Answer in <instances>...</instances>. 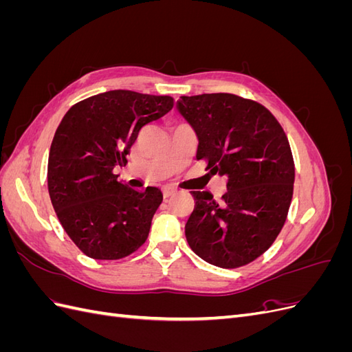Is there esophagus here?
Segmentation results:
<instances>
[{
  "instance_id": "esophagus-1",
  "label": "esophagus",
  "mask_w": 352,
  "mask_h": 352,
  "mask_svg": "<svg viewBox=\"0 0 352 352\" xmlns=\"http://www.w3.org/2000/svg\"><path fill=\"white\" fill-rule=\"evenodd\" d=\"M176 194V189L175 188H164L163 189V197L164 199H168L170 197H173Z\"/></svg>"
}]
</instances>
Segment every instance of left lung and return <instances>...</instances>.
Listing matches in <instances>:
<instances>
[{"instance_id": "left-lung-1", "label": "left lung", "mask_w": 352, "mask_h": 352, "mask_svg": "<svg viewBox=\"0 0 352 352\" xmlns=\"http://www.w3.org/2000/svg\"><path fill=\"white\" fill-rule=\"evenodd\" d=\"M177 109L197 132V160L226 177L228 188L221 202L190 192L197 207L185 226L189 247L217 267H242L272 247L286 221L295 179L289 141L264 105L238 95L180 97Z\"/></svg>"}]
</instances>
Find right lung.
Wrapping results in <instances>:
<instances>
[{
    "label": "right lung",
    "mask_w": 352,
    "mask_h": 352,
    "mask_svg": "<svg viewBox=\"0 0 352 352\" xmlns=\"http://www.w3.org/2000/svg\"><path fill=\"white\" fill-rule=\"evenodd\" d=\"M168 95L109 91L79 101L63 117L48 157V192L74 245L94 260H120L142 247L163 201L122 184L114 170L126 166L141 129L173 109Z\"/></svg>",
    "instance_id": "add662e5"
}]
</instances>
